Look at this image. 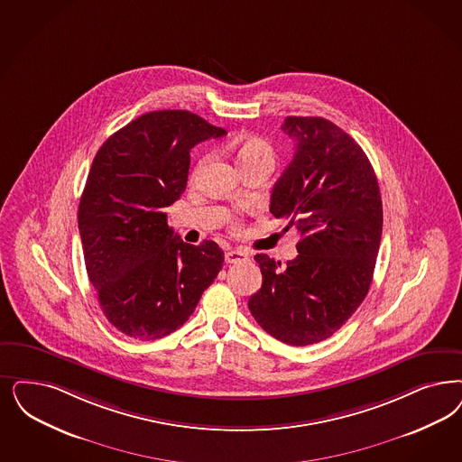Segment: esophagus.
Masks as SVG:
<instances>
[{
	"mask_svg": "<svg viewBox=\"0 0 462 462\" xmlns=\"http://www.w3.org/2000/svg\"><path fill=\"white\" fill-rule=\"evenodd\" d=\"M247 259H249V255L239 249H230L225 253V263H228V264H237V263L247 261Z\"/></svg>",
	"mask_w": 462,
	"mask_h": 462,
	"instance_id": "1",
	"label": "esophagus"
}]
</instances>
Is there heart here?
<instances>
[{"label":"heart","instance_id":"1","mask_svg":"<svg viewBox=\"0 0 462 462\" xmlns=\"http://www.w3.org/2000/svg\"><path fill=\"white\" fill-rule=\"evenodd\" d=\"M225 152L236 160L240 172L257 167V165H264L270 169L274 165L273 146L259 136H242L234 142H228L225 144ZM203 163L205 162H201V165Z\"/></svg>","mask_w":462,"mask_h":462}]
</instances>
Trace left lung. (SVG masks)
I'll return each instance as SVG.
<instances>
[{
	"instance_id": "obj_1",
	"label": "left lung",
	"mask_w": 462,
	"mask_h": 462,
	"mask_svg": "<svg viewBox=\"0 0 462 462\" xmlns=\"http://www.w3.org/2000/svg\"><path fill=\"white\" fill-rule=\"evenodd\" d=\"M282 129L295 155L271 192L270 211L300 234L299 255L282 266L255 254L263 285L249 310L291 346L328 339L364 302L382 237L379 182L365 152L324 117L290 116Z\"/></svg>"
}]
</instances>
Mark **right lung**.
<instances>
[{
  "mask_svg": "<svg viewBox=\"0 0 462 462\" xmlns=\"http://www.w3.org/2000/svg\"><path fill=\"white\" fill-rule=\"evenodd\" d=\"M225 133L189 111L146 112L97 152L79 208L83 257L104 316L129 337L174 333L222 270L218 244L182 242L165 208L186 191L191 148Z\"/></svg>",
  "mask_w": 462,
  "mask_h": 462,
  "instance_id": "obj_1",
  "label": "right lung"
}]
</instances>
